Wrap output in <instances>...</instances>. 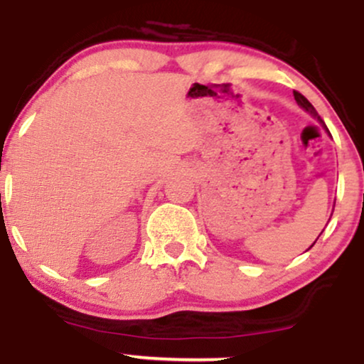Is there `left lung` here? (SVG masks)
<instances>
[{"label":"left lung","mask_w":364,"mask_h":364,"mask_svg":"<svg viewBox=\"0 0 364 364\" xmlns=\"http://www.w3.org/2000/svg\"><path fill=\"white\" fill-rule=\"evenodd\" d=\"M294 99H296V102H298V106H301L304 111H306V112H310L311 116H315V118L318 119L321 124H323V121H321V118H320V116H318V112L315 111V107L311 106V102L308 101V99L304 97L303 94H299V92H294ZM325 129H328V128H325ZM316 240H318V237H316ZM313 245H315V243H313ZM313 245H311V246H313ZM311 246H310V248H311Z\"/></svg>","instance_id":"left-lung-1"}]
</instances>
